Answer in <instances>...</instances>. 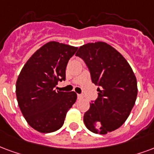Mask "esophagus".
Masks as SVG:
<instances>
[{"mask_svg": "<svg viewBox=\"0 0 154 154\" xmlns=\"http://www.w3.org/2000/svg\"><path fill=\"white\" fill-rule=\"evenodd\" d=\"M82 94H77V99H78V100H80V99H82Z\"/></svg>", "mask_w": 154, "mask_h": 154, "instance_id": "34e87169", "label": "esophagus"}]
</instances>
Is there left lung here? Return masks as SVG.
Wrapping results in <instances>:
<instances>
[{"instance_id": "1", "label": "left lung", "mask_w": 154, "mask_h": 154, "mask_svg": "<svg viewBox=\"0 0 154 154\" xmlns=\"http://www.w3.org/2000/svg\"><path fill=\"white\" fill-rule=\"evenodd\" d=\"M76 55L87 66L98 98L90 103L83 121L86 128L104 135L119 128L130 115L137 96V82L125 58L105 42L81 46Z\"/></svg>"}]
</instances>
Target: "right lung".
Instances as JSON below:
<instances>
[{
    "instance_id": "right-lung-1",
    "label": "right lung",
    "mask_w": 154,
    "mask_h": 154,
    "mask_svg": "<svg viewBox=\"0 0 154 154\" xmlns=\"http://www.w3.org/2000/svg\"><path fill=\"white\" fill-rule=\"evenodd\" d=\"M77 47L56 42L46 43L27 61L16 82V96L23 117L33 129L51 133L60 129L77 100L74 91H55L65 81L66 67Z\"/></svg>"
}]
</instances>
